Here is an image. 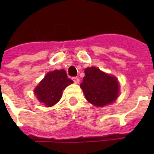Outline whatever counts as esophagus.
I'll return each mask as SVG.
<instances>
[{"label": "esophagus", "mask_w": 154, "mask_h": 154, "mask_svg": "<svg viewBox=\"0 0 154 154\" xmlns=\"http://www.w3.org/2000/svg\"><path fill=\"white\" fill-rule=\"evenodd\" d=\"M72 80H73V82H74L75 83H76V84L79 82V79L77 78V77H73Z\"/></svg>", "instance_id": "obj_1"}]
</instances>
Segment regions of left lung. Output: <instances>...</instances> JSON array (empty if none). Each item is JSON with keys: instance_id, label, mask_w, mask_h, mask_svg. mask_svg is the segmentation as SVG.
Wrapping results in <instances>:
<instances>
[{"instance_id": "1", "label": "left lung", "mask_w": 154, "mask_h": 154, "mask_svg": "<svg viewBox=\"0 0 154 154\" xmlns=\"http://www.w3.org/2000/svg\"><path fill=\"white\" fill-rule=\"evenodd\" d=\"M83 82L80 87L86 99L96 106H104L112 103L118 97L117 79L96 67L85 69Z\"/></svg>"}]
</instances>
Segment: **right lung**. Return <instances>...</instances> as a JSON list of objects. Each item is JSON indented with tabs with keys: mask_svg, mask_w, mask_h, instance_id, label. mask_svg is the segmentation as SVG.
I'll return each mask as SVG.
<instances>
[{
	"mask_svg": "<svg viewBox=\"0 0 154 154\" xmlns=\"http://www.w3.org/2000/svg\"><path fill=\"white\" fill-rule=\"evenodd\" d=\"M72 82V80L68 78L65 70H55L45 76L35 89V94L46 106H52L60 100L62 91Z\"/></svg>",
	"mask_w": 154,
	"mask_h": 154,
	"instance_id": "right-lung-1",
	"label": "right lung"
}]
</instances>
